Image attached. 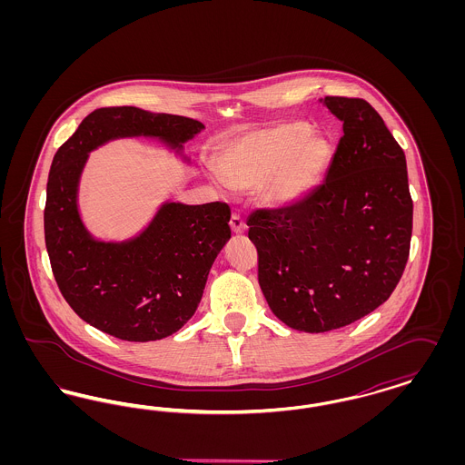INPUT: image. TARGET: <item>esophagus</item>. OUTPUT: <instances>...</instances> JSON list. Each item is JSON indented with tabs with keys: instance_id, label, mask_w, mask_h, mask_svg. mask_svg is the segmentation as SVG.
<instances>
[{
	"instance_id": "1",
	"label": "esophagus",
	"mask_w": 465,
	"mask_h": 465,
	"mask_svg": "<svg viewBox=\"0 0 465 465\" xmlns=\"http://www.w3.org/2000/svg\"><path fill=\"white\" fill-rule=\"evenodd\" d=\"M230 228H232V232L233 233H243L245 232V222H243L242 214L241 213H237V211H233L232 213V218H230Z\"/></svg>"
}]
</instances>
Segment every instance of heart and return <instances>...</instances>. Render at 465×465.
Segmentation results:
<instances>
[{"label": "heart", "mask_w": 465, "mask_h": 465, "mask_svg": "<svg viewBox=\"0 0 465 465\" xmlns=\"http://www.w3.org/2000/svg\"><path fill=\"white\" fill-rule=\"evenodd\" d=\"M326 160V143L309 135V125L291 122L232 143L220 155V169L226 183L239 190L256 188L266 178L263 197L282 205L310 190Z\"/></svg>", "instance_id": "b5f03b06"}]
</instances>
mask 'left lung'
Masks as SVG:
<instances>
[{
	"label": "left lung",
	"instance_id": "8db88e82",
	"mask_svg": "<svg viewBox=\"0 0 465 465\" xmlns=\"http://www.w3.org/2000/svg\"><path fill=\"white\" fill-rule=\"evenodd\" d=\"M324 103L343 122L326 179L305 199L247 220L268 307L307 332L349 326L387 302L413 230L406 156L381 116L357 97Z\"/></svg>",
	"mask_w": 465,
	"mask_h": 465
}]
</instances>
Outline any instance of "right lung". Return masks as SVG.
<instances>
[{
    "label": "right lung",
    "instance_id": "add662e5",
    "mask_svg": "<svg viewBox=\"0 0 465 465\" xmlns=\"http://www.w3.org/2000/svg\"><path fill=\"white\" fill-rule=\"evenodd\" d=\"M202 129L193 118L131 106L95 110L54 156L45 243L64 300L90 326L125 341H153L181 330L199 307L209 270L232 232L224 202L167 203L131 242H95L76 209L87 153L113 137L139 134L181 148Z\"/></svg>",
    "mask_w": 465,
    "mask_h": 465
}]
</instances>
